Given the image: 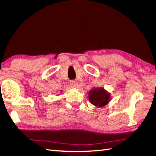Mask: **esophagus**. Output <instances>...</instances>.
<instances>
[{"label": "esophagus", "instance_id": "obj_1", "mask_svg": "<svg viewBox=\"0 0 156 156\" xmlns=\"http://www.w3.org/2000/svg\"><path fill=\"white\" fill-rule=\"evenodd\" d=\"M69 84H70V86L73 88H75V87H76V84H77L76 81H74V80H72V81H70Z\"/></svg>", "mask_w": 156, "mask_h": 156}]
</instances>
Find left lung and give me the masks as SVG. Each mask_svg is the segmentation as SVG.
Masks as SVG:
<instances>
[{
  "instance_id": "obj_1",
  "label": "left lung",
  "mask_w": 156,
  "mask_h": 156,
  "mask_svg": "<svg viewBox=\"0 0 156 156\" xmlns=\"http://www.w3.org/2000/svg\"><path fill=\"white\" fill-rule=\"evenodd\" d=\"M89 100L96 107H103L110 101V94L103 88H94L89 92Z\"/></svg>"
}]
</instances>
